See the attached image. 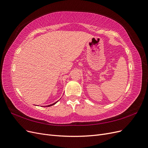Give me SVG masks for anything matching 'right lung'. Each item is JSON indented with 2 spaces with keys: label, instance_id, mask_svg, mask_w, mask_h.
<instances>
[{
  "label": "right lung",
  "instance_id": "right-lung-1",
  "mask_svg": "<svg viewBox=\"0 0 148 148\" xmlns=\"http://www.w3.org/2000/svg\"><path fill=\"white\" fill-rule=\"evenodd\" d=\"M57 103V102H55V103H53V104H51V105H49V106H47V107H50V106H53V105H54L55 104H56Z\"/></svg>",
  "mask_w": 148,
  "mask_h": 148
}]
</instances>
